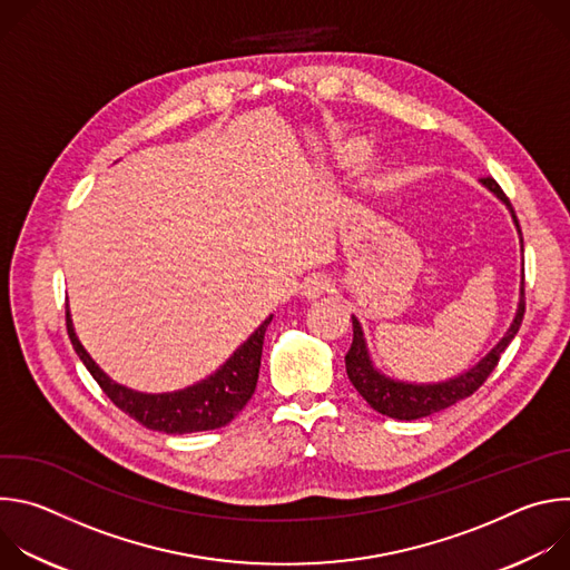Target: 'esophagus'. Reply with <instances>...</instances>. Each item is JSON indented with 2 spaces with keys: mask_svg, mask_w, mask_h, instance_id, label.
Listing matches in <instances>:
<instances>
[{
  "mask_svg": "<svg viewBox=\"0 0 570 570\" xmlns=\"http://www.w3.org/2000/svg\"><path fill=\"white\" fill-rule=\"evenodd\" d=\"M327 291H332V279L327 275H320V273H313L304 279L302 284V295L306 299H315L320 295H324Z\"/></svg>",
  "mask_w": 570,
  "mask_h": 570,
  "instance_id": "34e87169",
  "label": "esophagus"
}]
</instances>
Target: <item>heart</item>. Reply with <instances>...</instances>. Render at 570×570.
Wrapping results in <instances>:
<instances>
[{
  "label": "heart",
  "instance_id": "obj_1",
  "mask_svg": "<svg viewBox=\"0 0 570 570\" xmlns=\"http://www.w3.org/2000/svg\"><path fill=\"white\" fill-rule=\"evenodd\" d=\"M358 150H361V144H356V141L347 144V155H356Z\"/></svg>",
  "mask_w": 570,
  "mask_h": 570
}]
</instances>
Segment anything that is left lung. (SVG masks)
Masks as SVG:
<instances>
[{
	"label": "left lung",
	"mask_w": 570,
	"mask_h": 570,
	"mask_svg": "<svg viewBox=\"0 0 570 570\" xmlns=\"http://www.w3.org/2000/svg\"><path fill=\"white\" fill-rule=\"evenodd\" d=\"M482 185L490 187L512 212L514 216V223L521 232V225H519V218L514 214V207L510 203V198L505 196V191L501 189V185L494 180V178H482ZM523 243V238H521ZM523 313H525V275H523V288H521V302H519V311H517V317L512 322L510 332L505 334V338L487 354L473 370H469L466 374L458 376V379H451L446 383H438V385H413V383H396V381H390L385 379L383 374H379L372 363H370V356H367V350H365V341H363V332H361V324L356 317H352V327H354V341H352V347L345 356V367H347V376L352 381V385L358 390V394L372 405V409L385 417H392V420H420V417H429L433 413H440L444 409H449V405L471 396L484 381L487 376H490L503 352L508 350V345L512 343V338L519 334V327L523 322Z\"/></svg>",
	"instance_id": "obj_1"
}]
</instances>
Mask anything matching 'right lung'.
<instances>
[{"label": "right lung", "mask_w": 570, "mask_h": 570, "mask_svg": "<svg viewBox=\"0 0 570 570\" xmlns=\"http://www.w3.org/2000/svg\"><path fill=\"white\" fill-rule=\"evenodd\" d=\"M271 320L273 317H268L216 374L200 381L198 385H191L180 392H169V394H141L112 383L97 367V363L90 358V354L83 350V345L78 343L73 334L69 311L65 313L71 347L76 350L78 358L83 361L88 372L95 376V381L101 385L106 396L121 413H126L130 420L139 422L141 426L159 433H171V435L220 429L243 411V405L250 401L257 387L264 334Z\"/></svg>", "instance_id": "1"}]
</instances>
